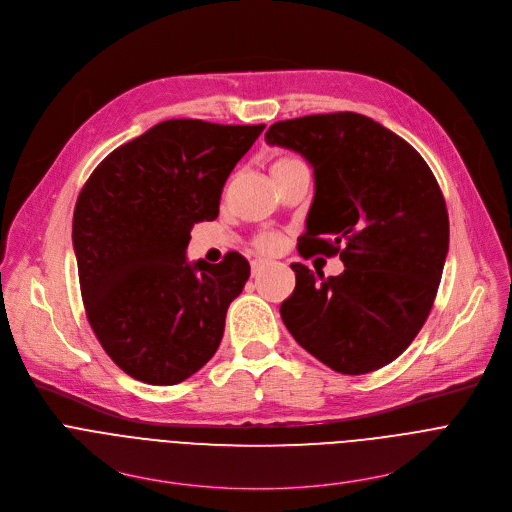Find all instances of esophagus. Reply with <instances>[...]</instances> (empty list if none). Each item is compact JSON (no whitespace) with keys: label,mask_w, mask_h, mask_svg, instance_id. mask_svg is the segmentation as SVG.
Wrapping results in <instances>:
<instances>
[{"label":"esophagus","mask_w":512,"mask_h":512,"mask_svg":"<svg viewBox=\"0 0 512 512\" xmlns=\"http://www.w3.org/2000/svg\"><path fill=\"white\" fill-rule=\"evenodd\" d=\"M265 265H267V263H265L263 259H255V261L251 263V269H253V277H257V275H259V273L265 269Z\"/></svg>","instance_id":"obj_1"}]
</instances>
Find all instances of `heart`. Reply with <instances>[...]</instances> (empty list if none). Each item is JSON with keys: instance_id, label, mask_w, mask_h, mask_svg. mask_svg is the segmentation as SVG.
I'll return each mask as SVG.
<instances>
[{"instance_id": "heart-1", "label": "heart", "mask_w": 512, "mask_h": 512, "mask_svg": "<svg viewBox=\"0 0 512 512\" xmlns=\"http://www.w3.org/2000/svg\"><path fill=\"white\" fill-rule=\"evenodd\" d=\"M298 164H302V162L296 160V158H289V156L275 158V162L271 164V174L277 176V174H281V172H285L289 168H294ZM279 245H281V239L277 235H273V233H265V235H259L255 239V249L259 253H275L279 249Z\"/></svg>"}]
</instances>
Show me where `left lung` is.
<instances>
[{
	"mask_svg": "<svg viewBox=\"0 0 512 512\" xmlns=\"http://www.w3.org/2000/svg\"><path fill=\"white\" fill-rule=\"evenodd\" d=\"M265 141L312 164L304 247L346 267L324 277L291 263L285 328L336 373L385 367L413 342L440 287L450 245L440 184L403 137L350 111L277 121Z\"/></svg>",
	"mask_w": 512,
	"mask_h": 512,
	"instance_id": "obj_1",
	"label": "left lung"
}]
</instances>
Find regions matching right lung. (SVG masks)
Returning a JSON list of instances; mask_svg holds the SVG:
<instances>
[{
  "mask_svg": "<svg viewBox=\"0 0 512 512\" xmlns=\"http://www.w3.org/2000/svg\"><path fill=\"white\" fill-rule=\"evenodd\" d=\"M265 125L170 119L119 145L89 176L72 216L81 296L105 352L129 377L176 385L225 332L249 261L188 263L194 223L218 216L223 186Z\"/></svg>",
  "mask_w": 512,
  "mask_h": 512,
  "instance_id": "1",
  "label": "right lung"
}]
</instances>
